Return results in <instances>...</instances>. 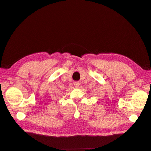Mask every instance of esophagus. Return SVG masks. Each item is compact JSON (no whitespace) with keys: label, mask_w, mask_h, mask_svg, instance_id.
Returning a JSON list of instances; mask_svg holds the SVG:
<instances>
[{"label":"esophagus","mask_w":151,"mask_h":151,"mask_svg":"<svg viewBox=\"0 0 151 151\" xmlns=\"http://www.w3.org/2000/svg\"><path fill=\"white\" fill-rule=\"evenodd\" d=\"M74 85H75V87H76V88H78L79 86V83H78V82H75L74 83Z\"/></svg>","instance_id":"esophagus-1"}]
</instances>
